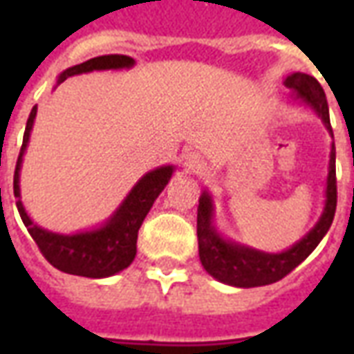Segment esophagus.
Masks as SVG:
<instances>
[{"mask_svg":"<svg viewBox=\"0 0 354 354\" xmlns=\"http://www.w3.org/2000/svg\"><path fill=\"white\" fill-rule=\"evenodd\" d=\"M205 167V161L199 153H187L184 157V169L187 172H199Z\"/></svg>","mask_w":354,"mask_h":354,"instance_id":"esophagus-1","label":"esophagus"}]
</instances>
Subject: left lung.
Wrapping results in <instances>:
<instances>
[{"label":"left lung","instance_id":"left-lung-1","mask_svg":"<svg viewBox=\"0 0 354 354\" xmlns=\"http://www.w3.org/2000/svg\"><path fill=\"white\" fill-rule=\"evenodd\" d=\"M284 85L292 91V94L299 100L307 102L326 129L332 134L330 115H328V102L324 88L313 75L307 73H290L284 80ZM334 136V134H332ZM335 205H337V185H335V147L332 144L330 151V169L326 180V203L322 216L301 241L279 254H267L250 246L231 243L216 231L212 225V197L208 192H203L199 197L197 208V239H199V258L203 267L208 274H212L216 281L225 282L239 288H254V286H266L281 281L290 271H294L309 254L319 246L322 237L326 235L330 225L334 222Z\"/></svg>","mask_w":354,"mask_h":354}]
</instances>
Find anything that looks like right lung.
I'll list each match as a JSON object with an SVG mask.
<instances>
[{
    "instance_id": "add662e5",
    "label": "right lung",
    "mask_w": 354,
    "mask_h": 354,
    "mask_svg": "<svg viewBox=\"0 0 354 354\" xmlns=\"http://www.w3.org/2000/svg\"><path fill=\"white\" fill-rule=\"evenodd\" d=\"M134 58L124 57V55H104V57L91 58L83 64L72 66L58 75L57 85L66 81L77 73H87L93 70H121V68H132ZM37 106L32 108L30 117H28L26 131H24V140L20 147L19 159H17V169H15V180H12V189L17 197V208L26 225L28 233L32 235L35 245L45 256V260L50 266L57 267L60 271L70 274H80V277H88V279H104L111 274L123 271L131 266L134 256H136V239H138V230L144 218L153 207L155 199L159 193L169 184L170 176L174 172L172 165L159 167V169L147 172L146 176L138 180L127 199L119 205L113 216L102 227L93 231H81L73 235H60L39 227L37 223L30 220V216L24 210V205L20 201V167H22V155L26 151L28 142H30V132L34 127ZM1 192V189H0Z\"/></svg>"
}]
</instances>
